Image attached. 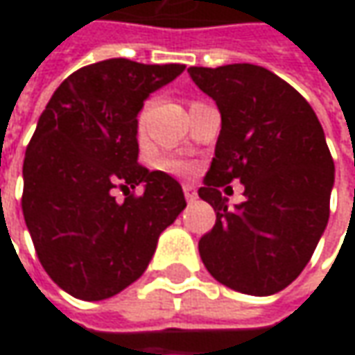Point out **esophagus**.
<instances>
[{
  "instance_id": "obj_1",
  "label": "esophagus",
  "mask_w": 355,
  "mask_h": 355,
  "mask_svg": "<svg viewBox=\"0 0 355 355\" xmlns=\"http://www.w3.org/2000/svg\"><path fill=\"white\" fill-rule=\"evenodd\" d=\"M184 193H185V199H187V201H196V199H198V189H196L193 185L185 184Z\"/></svg>"
}]
</instances>
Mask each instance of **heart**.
<instances>
[{
	"label": "heart",
	"instance_id": "obj_1",
	"mask_svg": "<svg viewBox=\"0 0 355 355\" xmlns=\"http://www.w3.org/2000/svg\"><path fill=\"white\" fill-rule=\"evenodd\" d=\"M142 122L144 114L140 116V126H142ZM162 166L168 171H171V173H175V175H189V173L193 171V166L187 164V162H182V159H164Z\"/></svg>",
	"mask_w": 355,
	"mask_h": 355
}]
</instances>
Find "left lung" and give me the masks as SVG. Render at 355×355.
Listing matches in <instances>:
<instances>
[{
	"label": "left lung",
	"instance_id": "1",
	"mask_svg": "<svg viewBox=\"0 0 355 355\" xmlns=\"http://www.w3.org/2000/svg\"><path fill=\"white\" fill-rule=\"evenodd\" d=\"M187 73L221 114L215 157L198 191L217 213L199 239L201 261L229 288L270 296L304 270L328 225L334 159L320 120L265 67L235 62ZM233 179L245 185V201L229 208L223 192Z\"/></svg>",
	"mask_w": 355,
	"mask_h": 355
}]
</instances>
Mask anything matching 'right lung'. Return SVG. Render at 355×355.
Masks as SVG:
<instances>
[{"mask_svg": "<svg viewBox=\"0 0 355 355\" xmlns=\"http://www.w3.org/2000/svg\"><path fill=\"white\" fill-rule=\"evenodd\" d=\"M185 64L108 59L64 78L23 162V217L47 275L80 300L122 293L148 268L162 231L185 209L182 185L138 166L144 101ZM116 183L142 184L118 204Z\"/></svg>", "mask_w": 355, "mask_h": 355, "instance_id": "obj_1", "label": "right lung"}]
</instances>
